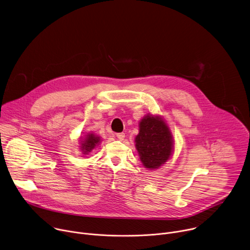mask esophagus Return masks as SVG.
I'll return each instance as SVG.
<instances>
[{"label":"esophagus","instance_id":"obj_1","mask_svg":"<svg viewBox=\"0 0 250 250\" xmlns=\"http://www.w3.org/2000/svg\"><path fill=\"white\" fill-rule=\"evenodd\" d=\"M125 134L124 132H120V133H117V137L120 139V140H124Z\"/></svg>","mask_w":250,"mask_h":250}]
</instances>
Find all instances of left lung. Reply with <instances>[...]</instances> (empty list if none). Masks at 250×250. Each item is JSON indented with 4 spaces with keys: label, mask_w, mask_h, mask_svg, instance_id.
I'll use <instances>...</instances> for the list:
<instances>
[{
    "label": "left lung",
    "mask_w": 250,
    "mask_h": 250,
    "mask_svg": "<svg viewBox=\"0 0 250 250\" xmlns=\"http://www.w3.org/2000/svg\"><path fill=\"white\" fill-rule=\"evenodd\" d=\"M173 146V136L161 117L149 114L139 122L135 148L146 168L153 170L163 165L171 157Z\"/></svg>",
    "instance_id": "obj_1"
}]
</instances>
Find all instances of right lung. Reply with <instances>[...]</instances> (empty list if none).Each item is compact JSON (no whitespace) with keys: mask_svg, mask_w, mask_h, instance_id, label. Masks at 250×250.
Returning <instances> with one entry per match:
<instances>
[{"mask_svg":"<svg viewBox=\"0 0 250 250\" xmlns=\"http://www.w3.org/2000/svg\"><path fill=\"white\" fill-rule=\"evenodd\" d=\"M100 142H101L100 136L96 135L93 132L86 133L84 136L81 137V140H80V145H81L80 146V149H81L83 154H88L97 146L100 145Z\"/></svg>","mask_w":250,"mask_h":250,"instance_id":"add662e5","label":"right lung"}]
</instances>
